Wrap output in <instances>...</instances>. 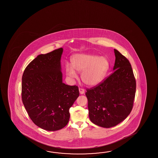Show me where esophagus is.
<instances>
[{
    "label": "esophagus",
    "instance_id": "obj_1",
    "mask_svg": "<svg viewBox=\"0 0 158 158\" xmlns=\"http://www.w3.org/2000/svg\"><path fill=\"white\" fill-rule=\"evenodd\" d=\"M79 92H80V94H84L85 93V90L83 89L80 88L79 89Z\"/></svg>",
    "mask_w": 158,
    "mask_h": 158
}]
</instances>
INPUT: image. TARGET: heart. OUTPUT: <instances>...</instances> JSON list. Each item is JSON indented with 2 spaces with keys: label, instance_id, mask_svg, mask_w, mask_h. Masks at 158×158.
I'll return each instance as SVG.
<instances>
[{
  "label": "heart",
  "instance_id": "heart-1",
  "mask_svg": "<svg viewBox=\"0 0 158 158\" xmlns=\"http://www.w3.org/2000/svg\"><path fill=\"white\" fill-rule=\"evenodd\" d=\"M110 64L106 57L91 54H78L72 59V65H65V72L71 78H76V71L82 72L81 78L84 84L94 86L103 80L109 69Z\"/></svg>",
  "mask_w": 158,
  "mask_h": 158
}]
</instances>
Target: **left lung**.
<instances>
[{
  "instance_id": "obj_1",
  "label": "left lung",
  "mask_w": 158,
  "mask_h": 158,
  "mask_svg": "<svg viewBox=\"0 0 158 158\" xmlns=\"http://www.w3.org/2000/svg\"><path fill=\"white\" fill-rule=\"evenodd\" d=\"M114 72L97 87L87 90L89 116L91 121L103 128L114 127L131 112L136 82L128 59L114 49Z\"/></svg>"
}]
</instances>
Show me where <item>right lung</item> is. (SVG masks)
<instances>
[{"mask_svg":"<svg viewBox=\"0 0 158 158\" xmlns=\"http://www.w3.org/2000/svg\"><path fill=\"white\" fill-rule=\"evenodd\" d=\"M63 48L37 56L22 77V101L31 120L40 128L56 131L69 120V108L79 96L77 86L63 82Z\"/></svg>","mask_w":158,"mask_h":158,"instance_id":"add662e5","label":"right lung"}]
</instances>
